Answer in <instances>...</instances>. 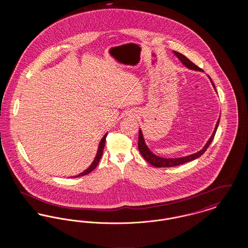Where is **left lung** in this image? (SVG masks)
<instances>
[{
    "mask_svg": "<svg viewBox=\"0 0 248 248\" xmlns=\"http://www.w3.org/2000/svg\"><path fill=\"white\" fill-rule=\"evenodd\" d=\"M175 55L177 56V59H179L188 69L189 70H193V71H202V70L199 68L198 66H196L194 63H192L189 59H187L184 55L178 53L177 51H174ZM209 79L211 80V78L209 77ZM211 83H212L213 86L215 87L214 83H213L212 80H211ZM216 89V88H215ZM218 124H219V119L216 124V127L215 130L213 132L212 136L211 138L209 139V140L207 141V143L205 144V146L201 150L200 152L196 153V154H190L189 156H185V157H181V158H173V159H167V158H162V157H159V156H156L155 154H153L149 148L147 147V145L145 144L144 141V138H143V135H142L141 130L140 129V133H139V151L140 153L141 154L143 158L152 165H154L155 167H173V166H177V165H182V164H185V163H188L190 162L192 160H195L197 158H199L201 155L205 153V151L207 150V148L209 147V145L211 144V142L214 140V137L216 135V132L217 129V126H218Z\"/></svg>",
    "mask_w": 248,
    "mask_h": 248,
    "instance_id": "1",
    "label": "left lung"
}]
</instances>
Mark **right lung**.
Wrapping results in <instances>:
<instances>
[{"instance_id":"add662e5","label":"right lung","mask_w":248,"mask_h":248,"mask_svg":"<svg viewBox=\"0 0 248 248\" xmlns=\"http://www.w3.org/2000/svg\"><path fill=\"white\" fill-rule=\"evenodd\" d=\"M107 135H108V134L104 135V137L102 138L101 141L99 143L98 151H97V154H96V156H95L94 162L92 163V165H90L85 171H83V173H81V174H79L78 176H75L74 177H83V176H85V175L89 174L90 172H92V171L94 170V168L96 167V165H98L99 160H100V158H101V156H102V154H103V150H104V146H105V142H106Z\"/></svg>"}]
</instances>
